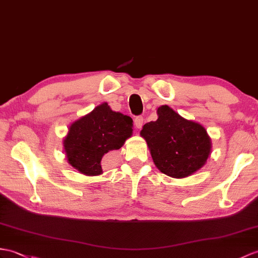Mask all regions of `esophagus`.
<instances>
[{"mask_svg": "<svg viewBox=\"0 0 258 258\" xmlns=\"http://www.w3.org/2000/svg\"><path fill=\"white\" fill-rule=\"evenodd\" d=\"M143 122H144V118H143V116H136L135 117V119H134V124H135V126H136V128H142V126H143Z\"/></svg>", "mask_w": 258, "mask_h": 258, "instance_id": "obj_1", "label": "esophagus"}]
</instances>
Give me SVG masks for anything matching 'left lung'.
I'll list each match as a JSON object with an SVG mask.
<instances>
[{"instance_id": "8db88e82", "label": "left lung", "mask_w": 258, "mask_h": 258, "mask_svg": "<svg viewBox=\"0 0 258 258\" xmlns=\"http://www.w3.org/2000/svg\"><path fill=\"white\" fill-rule=\"evenodd\" d=\"M156 121L146 123L141 131L155 165L172 178L192 175L210 155L211 142L207 131L200 124L181 117L168 105L158 107Z\"/></svg>"}]
</instances>
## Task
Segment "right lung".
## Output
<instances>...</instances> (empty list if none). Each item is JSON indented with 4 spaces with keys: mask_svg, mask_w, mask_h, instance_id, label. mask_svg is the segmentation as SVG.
Wrapping results in <instances>:
<instances>
[{
    "mask_svg": "<svg viewBox=\"0 0 258 258\" xmlns=\"http://www.w3.org/2000/svg\"><path fill=\"white\" fill-rule=\"evenodd\" d=\"M132 118L114 112L106 103L71 124L64 151L69 164L88 176L102 173L101 160L105 154L119 149L132 135Z\"/></svg>",
    "mask_w": 258,
    "mask_h": 258,
    "instance_id": "obj_1",
    "label": "right lung"
}]
</instances>
